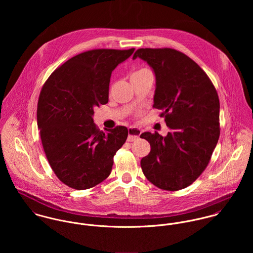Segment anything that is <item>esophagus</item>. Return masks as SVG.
Here are the masks:
<instances>
[{
    "label": "esophagus",
    "mask_w": 253,
    "mask_h": 253,
    "mask_svg": "<svg viewBox=\"0 0 253 253\" xmlns=\"http://www.w3.org/2000/svg\"><path fill=\"white\" fill-rule=\"evenodd\" d=\"M141 134V130L139 128L136 127H129L128 128V137H127V141L132 142L135 141L139 138V135Z\"/></svg>",
    "instance_id": "obj_1"
}]
</instances>
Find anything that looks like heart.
<instances>
[{"mask_svg":"<svg viewBox=\"0 0 253 253\" xmlns=\"http://www.w3.org/2000/svg\"><path fill=\"white\" fill-rule=\"evenodd\" d=\"M141 70H145V69H141ZM141 70H138V71H141ZM137 72V71H136Z\"/></svg>","mask_w":253,"mask_h":253,"instance_id":"1","label":"heart"}]
</instances>
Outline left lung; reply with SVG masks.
I'll use <instances>...</instances> for the list:
<instances>
[{"mask_svg": "<svg viewBox=\"0 0 253 253\" xmlns=\"http://www.w3.org/2000/svg\"><path fill=\"white\" fill-rule=\"evenodd\" d=\"M141 58L154 70L153 108L162 110L170 131L140 137L151 146L140 165L146 178L160 189L177 191L196 180L208 167L220 135L216 89L194 60L173 48H139Z\"/></svg>", "mask_w": 253, "mask_h": 253, "instance_id": "obj_1", "label": "left lung"}]
</instances>
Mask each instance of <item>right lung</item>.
Segmentation results:
<instances>
[{"instance_id":"add662e5","label":"right lung","mask_w":253,"mask_h":253,"mask_svg":"<svg viewBox=\"0 0 253 253\" xmlns=\"http://www.w3.org/2000/svg\"><path fill=\"white\" fill-rule=\"evenodd\" d=\"M133 51L82 52L56 68L42 87L37 108L42 144L53 172L68 187L89 189L111 173L128 130L123 126L100 130L93 123V108L108 102L112 71Z\"/></svg>"}]
</instances>
